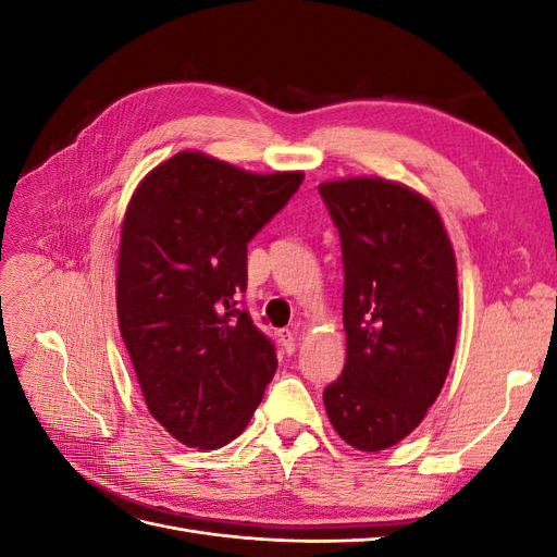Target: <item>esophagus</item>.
<instances>
[{
	"label": "esophagus",
	"instance_id": "34e87169",
	"mask_svg": "<svg viewBox=\"0 0 557 557\" xmlns=\"http://www.w3.org/2000/svg\"><path fill=\"white\" fill-rule=\"evenodd\" d=\"M276 336H278V344L285 350V356H293L295 348H297V334L293 330H278Z\"/></svg>",
	"mask_w": 557,
	"mask_h": 557
}]
</instances>
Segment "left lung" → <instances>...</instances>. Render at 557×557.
<instances>
[{
  "instance_id": "obj_1",
  "label": "left lung",
  "mask_w": 557,
  "mask_h": 557,
  "mask_svg": "<svg viewBox=\"0 0 557 557\" xmlns=\"http://www.w3.org/2000/svg\"><path fill=\"white\" fill-rule=\"evenodd\" d=\"M344 260L346 364L323 393L360 450L411 434L440 397L458 336V269L436 209L383 178L318 185Z\"/></svg>"
}]
</instances>
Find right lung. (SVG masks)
I'll list each match as a JSON object with an SVG mask.
<instances>
[{
  "label": "right lung",
  "mask_w": 557,
  "mask_h": 557,
  "mask_svg": "<svg viewBox=\"0 0 557 557\" xmlns=\"http://www.w3.org/2000/svg\"><path fill=\"white\" fill-rule=\"evenodd\" d=\"M301 181V172L250 174L183 150L129 199L117 325L148 411L185 446L230 444L276 374L272 339L242 309L246 256Z\"/></svg>",
  "instance_id": "right-lung-1"
}]
</instances>
